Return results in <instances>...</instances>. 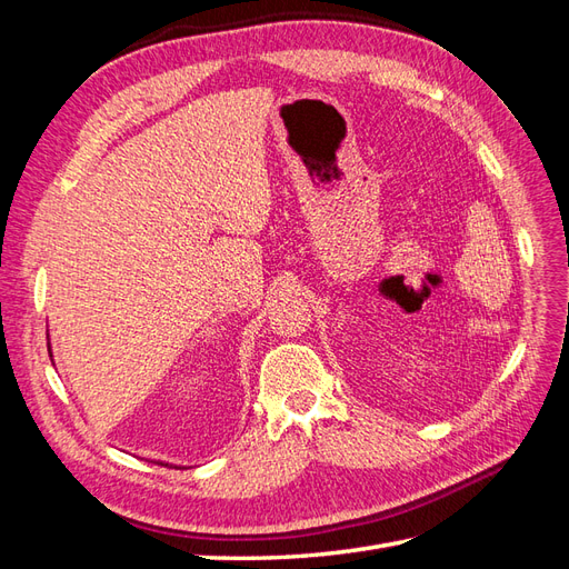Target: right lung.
Returning <instances> with one entry per match:
<instances>
[{"label":"right lung","instance_id":"obj_1","mask_svg":"<svg viewBox=\"0 0 569 569\" xmlns=\"http://www.w3.org/2000/svg\"><path fill=\"white\" fill-rule=\"evenodd\" d=\"M47 347H49V335H47ZM49 356H51V349H49ZM153 462H159V465H168V468H170V462H163V460H153ZM173 468H176V465H173Z\"/></svg>","mask_w":569,"mask_h":569}]
</instances>
